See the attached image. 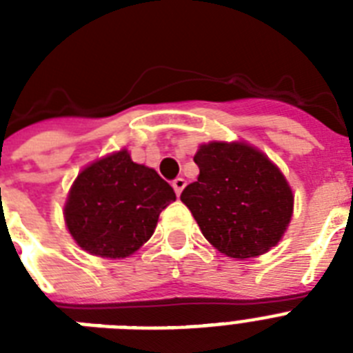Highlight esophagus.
Masks as SVG:
<instances>
[{
	"mask_svg": "<svg viewBox=\"0 0 353 353\" xmlns=\"http://www.w3.org/2000/svg\"><path fill=\"white\" fill-rule=\"evenodd\" d=\"M172 187H174V190H176L177 196H181L183 192V188L187 187V181L183 179V177H176L174 181H172Z\"/></svg>",
	"mask_w": 353,
	"mask_h": 353,
	"instance_id": "1",
	"label": "esophagus"
}]
</instances>
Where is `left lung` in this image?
I'll list each match as a JSON object with an SVG mask.
<instances>
[{"label": "left lung", "instance_id": "8db88e82", "mask_svg": "<svg viewBox=\"0 0 353 353\" xmlns=\"http://www.w3.org/2000/svg\"><path fill=\"white\" fill-rule=\"evenodd\" d=\"M198 181L181 192L203 236L227 256L251 258L279 243L293 212L282 172L252 146L203 144Z\"/></svg>", "mask_w": 353, "mask_h": 353}]
</instances>
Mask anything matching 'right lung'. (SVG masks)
Masks as SVG:
<instances>
[{"label": "right lung", "mask_w": 353, "mask_h": 353, "mask_svg": "<svg viewBox=\"0 0 353 353\" xmlns=\"http://www.w3.org/2000/svg\"><path fill=\"white\" fill-rule=\"evenodd\" d=\"M174 199V188L154 168L133 163L122 150L80 172L63 216L84 251L124 258L150 240Z\"/></svg>", "instance_id": "add662e5"}]
</instances>
